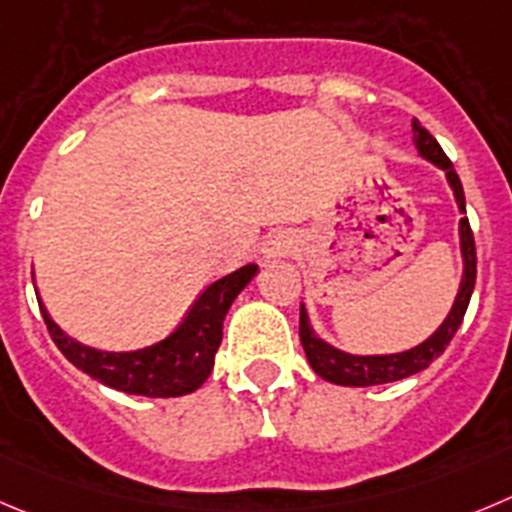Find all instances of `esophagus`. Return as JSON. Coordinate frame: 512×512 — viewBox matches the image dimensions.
Wrapping results in <instances>:
<instances>
[{"instance_id":"esophagus-1","label":"esophagus","mask_w":512,"mask_h":512,"mask_svg":"<svg viewBox=\"0 0 512 512\" xmlns=\"http://www.w3.org/2000/svg\"><path fill=\"white\" fill-rule=\"evenodd\" d=\"M291 248H294V241H291L286 233H274V236L264 243V253L269 256V259H281V256H289Z\"/></svg>"}]
</instances>
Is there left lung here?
<instances>
[{"mask_svg":"<svg viewBox=\"0 0 512 512\" xmlns=\"http://www.w3.org/2000/svg\"><path fill=\"white\" fill-rule=\"evenodd\" d=\"M412 143H415L417 153L425 160H430L432 165H437L440 170H445V178L450 183L452 193H455L457 208H460V253H462V279L460 289H457L455 304H452L450 314L445 316L437 332L432 337H427L425 342L417 344V347L407 349V352L397 354H349L342 349L332 347L329 342H324L321 337H316L314 326H311L309 314H306V306L301 304V316H299V339L301 347H304L306 359H309L311 369L319 374L321 379L332 384H342V387H372V384H387L397 382V379L412 377V374L422 372V369L430 367L445 347L450 344V339L455 337V332L460 329L462 316H465L467 304H470L472 289H475V276H478V256H475V238H472L470 221L465 218V193H462V183L457 178L455 168H452L450 158L442 153L440 143L427 133L420 125V120H412Z\"/></svg>","mask_w":512,"mask_h":512,"instance_id":"obj_1","label":"left lung"}]
</instances>
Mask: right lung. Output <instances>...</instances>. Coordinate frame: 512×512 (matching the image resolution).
Returning <instances> with one entry per match:
<instances>
[{"label":"right lung","mask_w":512,"mask_h":512,"mask_svg":"<svg viewBox=\"0 0 512 512\" xmlns=\"http://www.w3.org/2000/svg\"><path fill=\"white\" fill-rule=\"evenodd\" d=\"M259 274V266H241L233 274L213 281L196 299L186 319L178 329L150 347L135 352H102L67 337L52 321L50 311L40 301L42 319L50 329L52 342L62 354L97 379L105 387H113L125 394H143V397H180L201 387L213 369L218 347L223 339V319L236 301V296L251 284Z\"/></svg>","instance_id":"add662e5"}]
</instances>
